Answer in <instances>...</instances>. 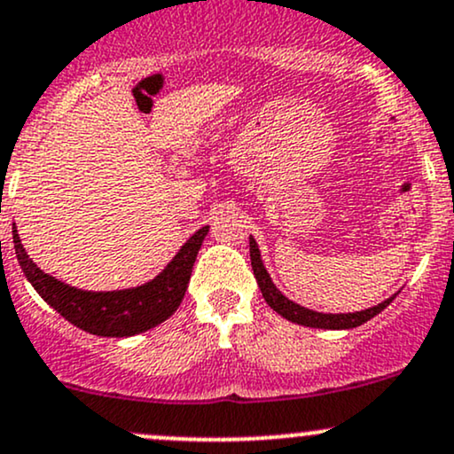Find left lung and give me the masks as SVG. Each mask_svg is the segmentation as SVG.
<instances>
[{"label":"left lung","mask_w":454,"mask_h":454,"mask_svg":"<svg viewBox=\"0 0 454 454\" xmlns=\"http://www.w3.org/2000/svg\"><path fill=\"white\" fill-rule=\"evenodd\" d=\"M250 258H252V271L256 276L258 286H261L262 297L278 315L288 318L291 323H297V325H306V327H318V330H351V327L362 325V323L371 321L372 317H377L383 308H387L395 297L390 300L377 303V306L368 308V310L362 312H347V315H323V312H315L308 310V308L300 306V303L291 301L286 295H282L280 291L276 288V284L271 282L269 278L265 265H262L261 252H258V243L254 241V237H250Z\"/></svg>","instance_id":"1"}]
</instances>
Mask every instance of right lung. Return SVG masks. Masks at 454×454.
<instances>
[{
    "instance_id": "obj_1",
    "label": "right lung",
    "mask_w": 454,
    "mask_h": 454,
    "mask_svg": "<svg viewBox=\"0 0 454 454\" xmlns=\"http://www.w3.org/2000/svg\"><path fill=\"white\" fill-rule=\"evenodd\" d=\"M207 232L208 226H202L154 280L136 288H124V291L92 293L68 286L41 271L27 256L12 226L17 261L38 295L79 330L107 338L136 336V333L157 327L176 312L185 297L193 262Z\"/></svg>"
}]
</instances>
